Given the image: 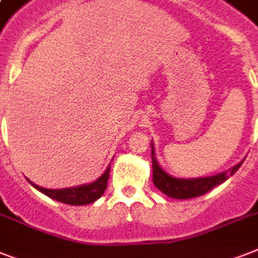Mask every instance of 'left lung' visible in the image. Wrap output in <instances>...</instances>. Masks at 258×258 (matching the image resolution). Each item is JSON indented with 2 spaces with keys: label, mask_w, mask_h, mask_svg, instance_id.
Instances as JSON below:
<instances>
[{
  "label": "left lung",
  "mask_w": 258,
  "mask_h": 258,
  "mask_svg": "<svg viewBox=\"0 0 258 258\" xmlns=\"http://www.w3.org/2000/svg\"><path fill=\"white\" fill-rule=\"evenodd\" d=\"M151 158H153V182L163 194L175 198V200H188V198H196V197L204 196L210 191L213 187L218 184L224 183L229 176H232L237 170L240 169L242 162L238 165L233 166L229 171L221 172L217 175L202 176V178H175L162 169L158 161L155 159V151L154 145L151 142Z\"/></svg>",
  "instance_id": "left-lung-1"
}]
</instances>
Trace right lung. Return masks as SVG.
<instances>
[{"label":"right lung","instance_id":"obj_1","mask_svg":"<svg viewBox=\"0 0 258 258\" xmlns=\"http://www.w3.org/2000/svg\"><path fill=\"white\" fill-rule=\"evenodd\" d=\"M109 169H111V166H108L104 174L100 178H97L92 183L80 184V186H75V187L45 188L40 187L38 184L33 183L32 180H28L34 188H37L38 191H41L42 194H45L52 200H56L67 205L80 206V205L92 204V202H95L103 196V192H104V190L107 188V184H108Z\"/></svg>","mask_w":258,"mask_h":258}]
</instances>
